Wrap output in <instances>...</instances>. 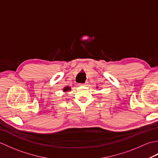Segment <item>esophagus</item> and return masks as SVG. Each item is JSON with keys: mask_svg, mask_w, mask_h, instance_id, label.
Instances as JSON below:
<instances>
[{"mask_svg": "<svg viewBox=\"0 0 158 158\" xmlns=\"http://www.w3.org/2000/svg\"><path fill=\"white\" fill-rule=\"evenodd\" d=\"M79 85H80V86H86L87 85H86V83H79Z\"/></svg>", "mask_w": 158, "mask_h": 158, "instance_id": "1", "label": "esophagus"}]
</instances>
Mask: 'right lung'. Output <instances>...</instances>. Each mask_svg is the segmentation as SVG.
<instances>
[{"mask_svg":"<svg viewBox=\"0 0 158 158\" xmlns=\"http://www.w3.org/2000/svg\"><path fill=\"white\" fill-rule=\"evenodd\" d=\"M70 90H71V88H70V87H69V86H66L63 88V92H67L69 91H70Z\"/></svg>","mask_w":158,"mask_h":158,"instance_id":"add662e5","label":"right lung"}]
</instances>
